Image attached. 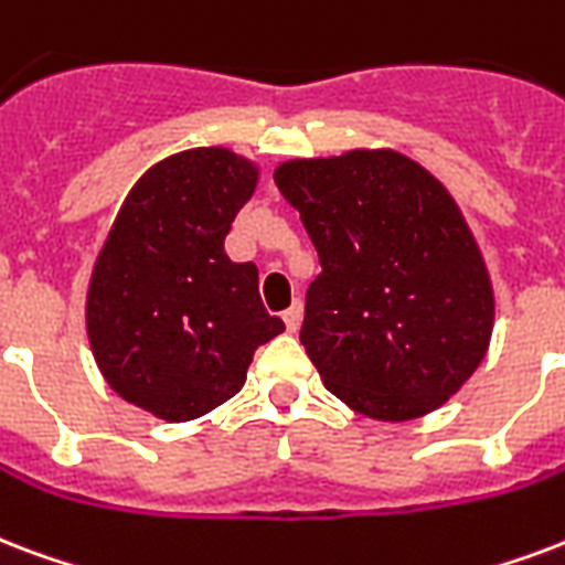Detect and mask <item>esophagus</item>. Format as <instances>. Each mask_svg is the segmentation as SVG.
I'll list each match as a JSON object with an SVG mask.
<instances>
[{
	"label": "esophagus",
	"instance_id": "1",
	"mask_svg": "<svg viewBox=\"0 0 565 565\" xmlns=\"http://www.w3.org/2000/svg\"><path fill=\"white\" fill-rule=\"evenodd\" d=\"M284 322H287V331H299V326H301V305H299V301H292L290 308L284 311Z\"/></svg>",
	"mask_w": 565,
	"mask_h": 565
}]
</instances>
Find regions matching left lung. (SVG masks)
Segmentation results:
<instances>
[{
    "instance_id": "1",
    "label": "left lung",
    "mask_w": 565,
    "mask_h": 565,
    "mask_svg": "<svg viewBox=\"0 0 565 565\" xmlns=\"http://www.w3.org/2000/svg\"><path fill=\"white\" fill-rule=\"evenodd\" d=\"M275 183L320 254L299 338L326 387L385 424L445 406L494 329L492 275L445 183L394 148L287 159Z\"/></svg>"
}]
</instances>
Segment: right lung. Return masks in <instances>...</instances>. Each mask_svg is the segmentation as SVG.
<instances>
[{
    "instance_id": "1",
    "label": "right lung",
    "mask_w": 565,
    "mask_h": 565,
    "mask_svg": "<svg viewBox=\"0 0 565 565\" xmlns=\"http://www.w3.org/2000/svg\"><path fill=\"white\" fill-rule=\"evenodd\" d=\"M260 180L222 145L150 166L120 204L94 260L85 331L109 387L141 412L186 424L245 385L254 350L278 338L257 266L234 264L225 236Z\"/></svg>"
}]
</instances>
